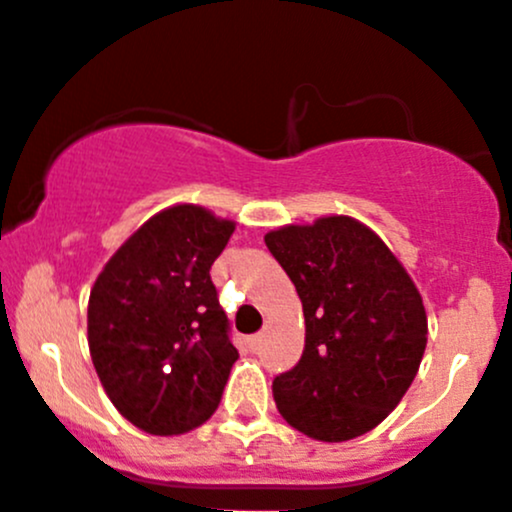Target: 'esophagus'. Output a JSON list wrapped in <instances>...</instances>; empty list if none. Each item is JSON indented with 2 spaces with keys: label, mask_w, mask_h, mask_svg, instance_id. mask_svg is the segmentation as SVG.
I'll list each match as a JSON object with an SVG mask.
<instances>
[{
  "label": "esophagus",
  "mask_w": 512,
  "mask_h": 512,
  "mask_svg": "<svg viewBox=\"0 0 512 512\" xmlns=\"http://www.w3.org/2000/svg\"><path fill=\"white\" fill-rule=\"evenodd\" d=\"M260 344H262V334H252V337H250V347L257 352V349H260Z\"/></svg>",
  "instance_id": "1"
}]
</instances>
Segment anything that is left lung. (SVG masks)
Instances as JSON below:
<instances>
[{
  "label": "left lung",
  "instance_id": "left-lung-1",
  "mask_svg": "<svg viewBox=\"0 0 512 512\" xmlns=\"http://www.w3.org/2000/svg\"><path fill=\"white\" fill-rule=\"evenodd\" d=\"M265 242L304 312L302 359L272 381L277 409L314 441L364 436L418 374L428 342L421 292L386 242L349 215L282 225Z\"/></svg>",
  "mask_w": 512,
  "mask_h": 512
}]
</instances>
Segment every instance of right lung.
<instances>
[{"mask_svg":"<svg viewBox=\"0 0 512 512\" xmlns=\"http://www.w3.org/2000/svg\"><path fill=\"white\" fill-rule=\"evenodd\" d=\"M235 220L178 203L148 218L103 265L89 297V352L118 414L180 436L215 414L237 349L210 265Z\"/></svg>","mask_w":512,"mask_h":512,"instance_id":"add662e5","label":"right lung"}]
</instances>
